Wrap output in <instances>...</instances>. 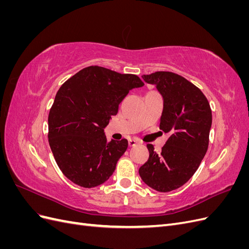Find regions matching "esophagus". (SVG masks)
<instances>
[{"label":"esophagus","mask_w":249,"mask_h":249,"mask_svg":"<svg viewBox=\"0 0 249 249\" xmlns=\"http://www.w3.org/2000/svg\"><path fill=\"white\" fill-rule=\"evenodd\" d=\"M140 143H141V142H140L138 139H135V138L129 139V145H130V146H136V145L140 144Z\"/></svg>","instance_id":"esophagus-1"}]
</instances>
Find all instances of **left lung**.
Returning <instances> with one entry per match:
<instances>
[{"mask_svg":"<svg viewBox=\"0 0 249 249\" xmlns=\"http://www.w3.org/2000/svg\"><path fill=\"white\" fill-rule=\"evenodd\" d=\"M142 79L162 95L160 129L170 136L160 154L147 144L149 158L139 168V176L154 190L169 192L187 183L205 157L212 111L200 90L177 73L156 71Z\"/></svg>","mask_w":249,"mask_h":249,"instance_id":"8db88e82","label":"left lung"}]
</instances>
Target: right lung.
Segmentation results:
<instances>
[{
    "label": "right lung",
    "mask_w": 249,
    "mask_h": 249,
    "mask_svg": "<svg viewBox=\"0 0 249 249\" xmlns=\"http://www.w3.org/2000/svg\"><path fill=\"white\" fill-rule=\"evenodd\" d=\"M143 85L135 74L89 66L60 87L49 114V143L72 183L93 188L113 175L127 140L108 142L104 129L130 90Z\"/></svg>",
    "instance_id": "add662e5"
}]
</instances>
